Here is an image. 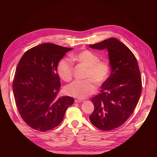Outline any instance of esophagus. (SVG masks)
I'll return each mask as SVG.
<instances>
[{
	"mask_svg": "<svg viewBox=\"0 0 157 157\" xmlns=\"http://www.w3.org/2000/svg\"><path fill=\"white\" fill-rule=\"evenodd\" d=\"M75 101L76 103H82V102H84V100H83V99H75Z\"/></svg>",
	"mask_w": 157,
	"mask_h": 157,
	"instance_id": "esophagus-1",
	"label": "esophagus"
}]
</instances>
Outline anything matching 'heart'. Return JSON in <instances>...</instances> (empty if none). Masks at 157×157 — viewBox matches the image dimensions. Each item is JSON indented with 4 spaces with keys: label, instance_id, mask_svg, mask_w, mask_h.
Masks as SVG:
<instances>
[{
    "label": "heart",
    "instance_id": "heart-1",
    "mask_svg": "<svg viewBox=\"0 0 157 157\" xmlns=\"http://www.w3.org/2000/svg\"><path fill=\"white\" fill-rule=\"evenodd\" d=\"M71 59L81 63L88 67L85 78L88 79L73 82L65 88V91L69 96L74 98H86L96 91V86L93 82L100 85L107 80L110 67L107 61H100L98 54L88 50L72 56ZM71 60L68 58L61 59L58 66L60 77L66 82L70 81L73 78V64Z\"/></svg>",
    "mask_w": 157,
    "mask_h": 157
}]
</instances>
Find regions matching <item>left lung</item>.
I'll use <instances>...</instances> for the list:
<instances>
[{
	"label": "left lung",
	"instance_id": "obj_1",
	"mask_svg": "<svg viewBox=\"0 0 157 157\" xmlns=\"http://www.w3.org/2000/svg\"><path fill=\"white\" fill-rule=\"evenodd\" d=\"M89 46L107 49L111 68L100 93L92 99L94 110L89 118L99 130H112L124 124L138 103L142 90L140 71L134 54L115 38Z\"/></svg>",
	"mask_w": 157,
	"mask_h": 157
}]
</instances>
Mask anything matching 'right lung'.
I'll return each mask as SVG.
<instances>
[{
    "label": "right lung",
    "instance_id": "1",
    "mask_svg": "<svg viewBox=\"0 0 157 157\" xmlns=\"http://www.w3.org/2000/svg\"><path fill=\"white\" fill-rule=\"evenodd\" d=\"M72 49L42 44L28 50L19 61L12 84L13 96L22 119L33 129L46 132L58 126L74 103L70 96H57L61 86L58 63Z\"/></svg>",
    "mask_w": 157,
    "mask_h": 157
}]
</instances>
